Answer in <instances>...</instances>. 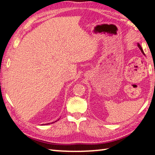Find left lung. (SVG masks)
Returning a JSON list of instances; mask_svg holds the SVG:
<instances>
[{"mask_svg": "<svg viewBox=\"0 0 155 155\" xmlns=\"http://www.w3.org/2000/svg\"><path fill=\"white\" fill-rule=\"evenodd\" d=\"M137 46L139 47V48H140V51H141V52H142V53H143V55H145V54H144V52H143V49H142V48H141V46H140V44H139V43H137Z\"/></svg>", "mask_w": 155, "mask_h": 155, "instance_id": "left-lung-1", "label": "left lung"}]
</instances>
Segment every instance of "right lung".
Instances as JSON below:
<instances>
[{"label":"right lung","mask_w":155,"mask_h":155,"mask_svg":"<svg viewBox=\"0 0 155 155\" xmlns=\"http://www.w3.org/2000/svg\"><path fill=\"white\" fill-rule=\"evenodd\" d=\"M59 120V119H58V120ZM56 121H57V120H56ZM56 121H55V122H56ZM54 122H52V123H54ZM50 124V123H48V124Z\"/></svg>","instance_id":"right-lung-1"}]
</instances>
